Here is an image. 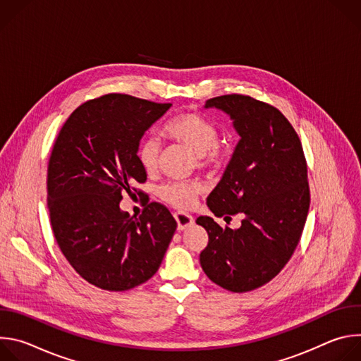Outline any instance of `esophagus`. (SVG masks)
I'll return each instance as SVG.
<instances>
[{
	"instance_id": "obj_1",
	"label": "esophagus",
	"mask_w": 361,
	"mask_h": 361,
	"mask_svg": "<svg viewBox=\"0 0 361 361\" xmlns=\"http://www.w3.org/2000/svg\"><path fill=\"white\" fill-rule=\"evenodd\" d=\"M174 219L177 221V226H178V230H185L188 227H191L194 224V219L192 216L187 214V213H183V212H178V213H174Z\"/></svg>"
}]
</instances>
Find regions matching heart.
I'll use <instances>...</instances> for the list:
<instances>
[{
  "mask_svg": "<svg viewBox=\"0 0 361 361\" xmlns=\"http://www.w3.org/2000/svg\"><path fill=\"white\" fill-rule=\"evenodd\" d=\"M166 134L190 148L198 157L200 166L212 167L220 160L219 142L220 133L217 126L200 114H180L174 117L166 126ZM161 145L154 137H147L141 141L137 157L138 163L145 173H154L159 166ZM201 192V184L195 181H170L159 187V195L163 201L171 204L177 209H190L194 205L198 194Z\"/></svg>",
  "mask_w": 361,
  "mask_h": 361,
  "instance_id": "1",
  "label": "heart"
}]
</instances>
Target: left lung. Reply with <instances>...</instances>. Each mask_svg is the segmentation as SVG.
Returning a JSON list of instances; mask_svg holds the SVG:
<instances>
[{
  "label": "left lung",
  "mask_w": 361,
  "mask_h": 361,
  "mask_svg": "<svg viewBox=\"0 0 361 361\" xmlns=\"http://www.w3.org/2000/svg\"><path fill=\"white\" fill-rule=\"evenodd\" d=\"M233 120L240 135L226 171L207 198L216 217L244 216L235 230L201 216L209 233L200 254L207 277L220 287L245 293L273 280L293 255L310 207V188L301 141L273 106L248 95L209 99Z\"/></svg>",
  "instance_id": "left-lung-1"
}]
</instances>
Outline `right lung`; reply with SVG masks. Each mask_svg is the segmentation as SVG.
I'll return each instance as SVG.
<instances>
[{
    "label": "right lung",
    "instance_id": "obj_1",
    "mask_svg": "<svg viewBox=\"0 0 361 361\" xmlns=\"http://www.w3.org/2000/svg\"><path fill=\"white\" fill-rule=\"evenodd\" d=\"M170 107L127 94L87 101L51 152L47 204L54 237L73 269L102 290L126 291L149 280L177 228L159 202L138 219L120 209L124 192L142 195L135 188L147 180L140 141Z\"/></svg>",
    "mask_w": 361,
    "mask_h": 361
}]
</instances>
